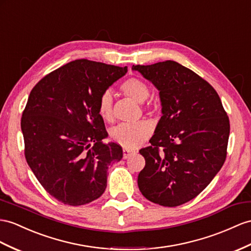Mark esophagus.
<instances>
[{
	"label": "esophagus",
	"instance_id": "1",
	"mask_svg": "<svg viewBox=\"0 0 251 251\" xmlns=\"http://www.w3.org/2000/svg\"><path fill=\"white\" fill-rule=\"evenodd\" d=\"M133 152H134L133 151H130V150H128V149H123V157H124V159H127L128 157L131 156Z\"/></svg>",
	"mask_w": 251,
	"mask_h": 251
}]
</instances>
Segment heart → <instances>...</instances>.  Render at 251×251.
I'll list each match as a JSON object with an SVG mask.
<instances>
[{"label": "heart", "instance_id": "b5f03b06", "mask_svg": "<svg viewBox=\"0 0 251 251\" xmlns=\"http://www.w3.org/2000/svg\"><path fill=\"white\" fill-rule=\"evenodd\" d=\"M121 92L138 102H143L150 95V87L138 78L129 77L120 86ZM98 112L101 119L110 122L113 120L112 95L109 91L102 92L98 100ZM152 131L151 125L146 121H140L133 124H120L110 131V137L115 143L127 149H134L150 138Z\"/></svg>", "mask_w": 251, "mask_h": 251}]
</instances>
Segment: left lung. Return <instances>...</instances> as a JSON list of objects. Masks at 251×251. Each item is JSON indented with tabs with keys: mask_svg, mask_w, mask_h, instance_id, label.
Returning <instances> with one entry per match:
<instances>
[{
	"mask_svg": "<svg viewBox=\"0 0 251 251\" xmlns=\"http://www.w3.org/2000/svg\"><path fill=\"white\" fill-rule=\"evenodd\" d=\"M159 90L162 117L140 150L145 166L138 176L143 196L177 207L201 193L227 157L230 123L210 83L172 60L132 66Z\"/></svg>",
	"mask_w": 251,
	"mask_h": 251,
	"instance_id": "left-lung-1",
	"label": "left lung"
}]
</instances>
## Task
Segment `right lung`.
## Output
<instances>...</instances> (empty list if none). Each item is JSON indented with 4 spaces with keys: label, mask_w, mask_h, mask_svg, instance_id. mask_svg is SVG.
<instances>
[{
    "label": "right lung",
    "mask_w": 251,
    "mask_h": 251,
    "mask_svg": "<svg viewBox=\"0 0 251 251\" xmlns=\"http://www.w3.org/2000/svg\"><path fill=\"white\" fill-rule=\"evenodd\" d=\"M127 67L77 59L37 82L22 113L24 155L50 195L69 205L98 199L107 187L110 165L123 158L98 112L102 92Z\"/></svg>",
    "instance_id": "right-lung-1"
}]
</instances>
